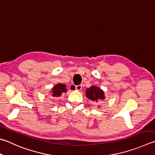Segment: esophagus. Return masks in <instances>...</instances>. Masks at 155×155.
Instances as JSON below:
<instances>
[{
	"mask_svg": "<svg viewBox=\"0 0 155 155\" xmlns=\"http://www.w3.org/2000/svg\"><path fill=\"white\" fill-rule=\"evenodd\" d=\"M81 88H82V85H81V84H80V85H78V86H75V90H79V91L81 90Z\"/></svg>",
	"mask_w": 155,
	"mask_h": 155,
	"instance_id": "esophagus-1",
	"label": "esophagus"
}]
</instances>
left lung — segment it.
I'll list each match as a JSON object with an SVG mask.
<instances>
[{"label": "left lung", "instance_id": "obj_1", "mask_svg": "<svg viewBox=\"0 0 155 155\" xmlns=\"http://www.w3.org/2000/svg\"><path fill=\"white\" fill-rule=\"evenodd\" d=\"M86 94L90 100L96 102H98L99 100H104L105 98L103 90L94 86H92L87 88L86 90Z\"/></svg>", "mask_w": 155, "mask_h": 155}]
</instances>
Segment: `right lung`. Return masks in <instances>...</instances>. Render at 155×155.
I'll return each instance as SVG.
<instances>
[{"label": "right lung", "instance_id": "obj_1", "mask_svg": "<svg viewBox=\"0 0 155 155\" xmlns=\"http://www.w3.org/2000/svg\"><path fill=\"white\" fill-rule=\"evenodd\" d=\"M66 86L62 84H58L56 86H54L52 88V96H60L62 94L63 92H65L67 91V89L65 88Z\"/></svg>", "mask_w": 155, "mask_h": 155}]
</instances>
